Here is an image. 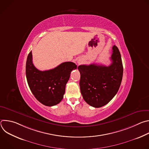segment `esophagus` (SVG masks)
Here are the masks:
<instances>
[{
    "label": "esophagus",
    "instance_id": "obj_1",
    "mask_svg": "<svg viewBox=\"0 0 149 149\" xmlns=\"http://www.w3.org/2000/svg\"><path fill=\"white\" fill-rule=\"evenodd\" d=\"M81 62H81V61H80V60H79V61H77V63H78V65L81 64Z\"/></svg>",
    "mask_w": 149,
    "mask_h": 149
}]
</instances>
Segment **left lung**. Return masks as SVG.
<instances>
[{"label":"left lung","instance_id":"obj_1","mask_svg":"<svg viewBox=\"0 0 149 149\" xmlns=\"http://www.w3.org/2000/svg\"><path fill=\"white\" fill-rule=\"evenodd\" d=\"M112 49V63L109 66L92 63L78 67L81 93L85 101L95 108L108 104L120 87L123 74L121 54L116 45Z\"/></svg>","mask_w":149,"mask_h":149}]
</instances>
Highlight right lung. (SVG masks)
<instances>
[{"mask_svg": "<svg viewBox=\"0 0 149 149\" xmlns=\"http://www.w3.org/2000/svg\"><path fill=\"white\" fill-rule=\"evenodd\" d=\"M77 68L75 63L65 62L54 69L39 71L33 64L31 51L26 63V76L29 88L42 104L55 105L62 100L71 72Z\"/></svg>", "mask_w": 149, "mask_h": 149, "instance_id": "obj_1", "label": "right lung"}]
</instances>
